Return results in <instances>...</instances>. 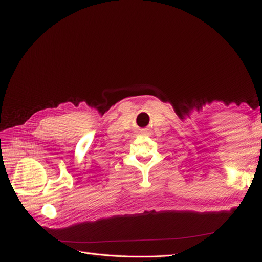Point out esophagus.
Returning <instances> with one entry per match:
<instances>
[{"instance_id": "1", "label": "esophagus", "mask_w": 262, "mask_h": 262, "mask_svg": "<svg viewBox=\"0 0 262 262\" xmlns=\"http://www.w3.org/2000/svg\"><path fill=\"white\" fill-rule=\"evenodd\" d=\"M139 132H140V133H146V129H140Z\"/></svg>"}]
</instances>
